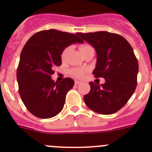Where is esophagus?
<instances>
[{
  "label": "esophagus",
  "instance_id": "obj_1",
  "mask_svg": "<svg viewBox=\"0 0 152 152\" xmlns=\"http://www.w3.org/2000/svg\"><path fill=\"white\" fill-rule=\"evenodd\" d=\"M81 83V81H80V80H75V84H76V85H77V84H80Z\"/></svg>",
  "mask_w": 152,
  "mask_h": 152
}]
</instances>
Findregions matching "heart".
Here are the masks:
<instances>
[{
    "label": "heart",
    "instance_id": "b5f03b06",
    "mask_svg": "<svg viewBox=\"0 0 152 152\" xmlns=\"http://www.w3.org/2000/svg\"><path fill=\"white\" fill-rule=\"evenodd\" d=\"M91 45H81L80 47H79V49H80V52L82 53L86 49H88V47H90ZM69 49L68 48H65L64 50L62 51L61 54V58L62 61L65 60L67 57V55H68V52ZM71 74H72L73 76L76 77H78V78H81L84 76V74H85V70L83 69V68H73V69L71 71Z\"/></svg>",
    "mask_w": 152,
    "mask_h": 152
}]
</instances>
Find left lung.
I'll return each instance as SVG.
<instances>
[{
	"label": "left lung",
	"mask_w": 152,
	"mask_h": 152,
	"mask_svg": "<svg viewBox=\"0 0 152 152\" xmlns=\"http://www.w3.org/2000/svg\"><path fill=\"white\" fill-rule=\"evenodd\" d=\"M77 35L96 50V64L93 75L106 80L102 84L89 83L91 91L84 96L86 105L103 115L117 112L136 88L139 63L133 49L124 37L107 31Z\"/></svg>",
	"instance_id": "1"
}]
</instances>
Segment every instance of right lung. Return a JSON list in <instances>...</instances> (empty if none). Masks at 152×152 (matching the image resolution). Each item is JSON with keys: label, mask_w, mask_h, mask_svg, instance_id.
<instances>
[{"label": "right lung", "mask_w": 152, "mask_h": 152, "mask_svg": "<svg viewBox=\"0 0 152 152\" xmlns=\"http://www.w3.org/2000/svg\"><path fill=\"white\" fill-rule=\"evenodd\" d=\"M76 42L84 41L75 34L48 29L35 33L24 45L17 72L19 93L26 109L36 117L52 118L64 107L75 81L65 77L55 82L51 75L55 73L53 68L61 64L62 51Z\"/></svg>", "instance_id": "add662e5"}]
</instances>
